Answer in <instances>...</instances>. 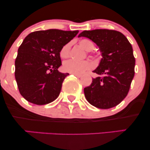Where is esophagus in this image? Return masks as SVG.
I'll use <instances>...</instances> for the list:
<instances>
[{
  "mask_svg": "<svg viewBox=\"0 0 150 150\" xmlns=\"http://www.w3.org/2000/svg\"><path fill=\"white\" fill-rule=\"evenodd\" d=\"M73 75H75V76H76L77 77H82V75H79V74H73Z\"/></svg>",
  "mask_w": 150,
  "mask_h": 150,
  "instance_id": "1",
  "label": "esophagus"
}]
</instances>
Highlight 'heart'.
<instances>
[{
  "label": "heart",
  "instance_id": "obj_1",
  "mask_svg": "<svg viewBox=\"0 0 150 150\" xmlns=\"http://www.w3.org/2000/svg\"><path fill=\"white\" fill-rule=\"evenodd\" d=\"M80 45L85 49L87 51H92L95 48L94 43L92 40L89 39H82L79 42ZM70 48H71V43H67L63 47L61 48L60 51V55L61 58H68L70 55ZM93 59L95 61H98L99 60V57L98 55L90 53ZM93 68V65L92 63L88 61H78L75 60L71 59L65 61L63 63V69L65 71L68 72L70 73L73 74H82L86 70L92 69Z\"/></svg>",
  "mask_w": 150,
  "mask_h": 150
}]
</instances>
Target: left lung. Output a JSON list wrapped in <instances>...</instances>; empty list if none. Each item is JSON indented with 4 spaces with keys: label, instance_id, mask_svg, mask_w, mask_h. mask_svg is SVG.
Instances as JSON below:
<instances>
[{
    "label": "left lung",
    "instance_id": "8db88e82",
    "mask_svg": "<svg viewBox=\"0 0 150 150\" xmlns=\"http://www.w3.org/2000/svg\"><path fill=\"white\" fill-rule=\"evenodd\" d=\"M78 37H87L96 43L103 57L93 71L99 77L84 89L86 99L97 108L114 107L127 96L135 75L131 44L121 32L106 29L83 31Z\"/></svg>",
    "mask_w": 150,
    "mask_h": 150
}]
</instances>
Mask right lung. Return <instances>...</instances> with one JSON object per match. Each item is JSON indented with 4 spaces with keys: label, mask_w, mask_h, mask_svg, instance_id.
Masks as SVG:
<instances>
[{
    "label": "right lung",
    "mask_w": 150,
    "mask_h": 150,
    "mask_svg": "<svg viewBox=\"0 0 150 150\" xmlns=\"http://www.w3.org/2000/svg\"><path fill=\"white\" fill-rule=\"evenodd\" d=\"M79 31H36L25 37L15 59V77L20 94L37 105L52 102L59 96L68 73L58 68L62 65L60 51Z\"/></svg>",
    "instance_id": "1"
}]
</instances>
